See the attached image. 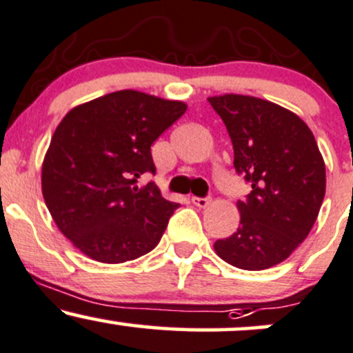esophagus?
I'll return each mask as SVG.
<instances>
[{
    "mask_svg": "<svg viewBox=\"0 0 353 353\" xmlns=\"http://www.w3.org/2000/svg\"><path fill=\"white\" fill-rule=\"evenodd\" d=\"M192 204L194 205H197V208H208V205L210 204V202H212V199H210V197H192Z\"/></svg>",
    "mask_w": 353,
    "mask_h": 353,
    "instance_id": "esophagus-1",
    "label": "esophagus"
}]
</instances>
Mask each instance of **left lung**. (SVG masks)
<instances>
[{
    "label": "left lung",
    "mask_w": 353,
    "mask_h": 353,
    "mask_svg": "<svg viewBox=\"0 0 353 353\" xmlns=\"http://www.w3.org/2000/svg\"><path fill=\"white\" fill-rule=\"evenodd\" d=\"M232 141L234 168L252 190L237 202L241 225L214 249L244 270L281 264L309 236L325 196V164L303 121L270 101L209 98Z\"/></svg>",
    "instance_id": "1"
}]
</instances>
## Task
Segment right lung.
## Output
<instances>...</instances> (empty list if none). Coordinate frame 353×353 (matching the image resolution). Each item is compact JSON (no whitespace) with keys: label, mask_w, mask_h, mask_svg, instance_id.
I'll return each mask as SVG.
<instances>
[{"label":"right lung","mask_w":353,"mask_h":353,"mask_svg":"<svg viewBox=\"0 0 353 353\" xmlns=\"http://www.w3.org/2000/svg\"><path fill=\"white\" fill-rule=\"evenodd\" d=\"M181 101L124 89L109 92L63 117L43 161V197L76 249L104 264L134 261L159 244L179 204L154 182L151 145L184 114Z\"/></svg>","instance_id":"1"}]
</instances>
